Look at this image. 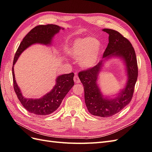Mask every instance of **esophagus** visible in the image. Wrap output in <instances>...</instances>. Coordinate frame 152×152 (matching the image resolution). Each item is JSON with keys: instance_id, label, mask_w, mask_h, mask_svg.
I'll return each instance as SVG.
<instances>
[{"instance_id": "34e87169", "label": "esophagus", "mask_w": 152, "mask_h": 152, "mask_svg": "<svg viewBox=\"0 0 152 152\" xmlns=\"http://www.w3.org/2000/svg\"><path fill=\"white\" fill-rule=\"evenodd\" d=\"M74 81H75V83H80V80L79 79V77L76 75H75V77H74Z\"/></svg>"}]
</instances>
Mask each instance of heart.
Instances as JSON below:
<instances>
[{
  "label": "heart",
  "instance_id": "heart-1",
  "mask_svg": "<svg viewBox=\"0 0 152 152\" xmlns=\"http://www.w3.org/2000/svg\"><path fill=\"white\" fill-rule=\"evenodd\" d=\"M102 44L96 38H79L72 42L69 53L72 58L79 60L83 69H90L98 63L102 54Z\"/></svg>",
  "mask_w": 152,
  "mask_h": 152
}]
</instances>
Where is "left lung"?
<instances>
[{"instance_id": "obj_1", "label": "left lung", "mask_w": 152, "mask_h": 152, "mask_svg": "<svg viewBox=\"0 0 152 152\" xmlns=\"http://www.w3.org/2000/svg\"><path fill=\"white\" fill-rule=\"evenodd\" d=\"M108 34V44L103 53V60L98 65L78 73L84 87L85 102L92 115L108 118L118 114L129 104L133 96L138 76V67L135 53L129 40L117 31L103 29ZM112 57H118L126 65L127 81L126 85L114 98L104 97L96 83L104 62Z\"/></svg>"}]
</instances>
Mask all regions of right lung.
<instances>
[{"instance_id": "add662e5", "label": "right lung", "mask_w": 152, "mask_h": 152, "mask_svg": "<svg viewBox=\"0 0 152 152\" xmlns=\"http://www.w3.org/2000/svg\"><path fill=\"white\" fill-rule=\"evenodd\" d=\"M61 29H64L61 27L54 24L36 26L24 38L15 53L12 67L14 90L22 106L29 112L33 114L46 115L56 110L66 94L73 87V77L75 75L71 72L58 76L56 79V84L52 90L40 98H26L22 94L20 89L16 82L14 65L22 53L31 45L40 44L49 45L51 44L53 38Z\"/></svg>"}]
</instances>
